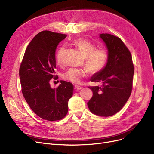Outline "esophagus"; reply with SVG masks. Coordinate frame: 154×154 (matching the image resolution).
I'll return each mask as SVG.
<instances>
[{"label": "esophagus", "mask_w": 154, "mask_h": 154, "mask_svg": "<svg viewBox=\"0 0 154 154\" xmlns=\"http://www.w3.org/2000/svg\"><path fill=\"white\" fill-rule=\"evenodd\" d=\"M75 89H76V90H81L82 88V87H80V86H79V85H75Z\"/></svg>", "instance_id": "obj_1"}]
</instances>
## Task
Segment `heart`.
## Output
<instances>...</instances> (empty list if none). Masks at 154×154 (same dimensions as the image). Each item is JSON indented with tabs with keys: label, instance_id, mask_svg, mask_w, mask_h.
<instances>
[{
	"label": "heart",
	"instance_id": "heart-1",
	"mask_svg": "<svg viewBox=\"0 0 154 154\" xmlns=\"http://www.w3.org/2000/svg\"><path fill=\"white\" fill-rule=\"evenodd\" d=\"M74 45L80 51L83 58H85V65L88 72L91 74L100 72L103 70L108 62V53L103 48L96 49L95 45L86 39H78L74 42ZM64 48L61 47L58 50L56 60L58 64H61ZM86 75V71L81 69L71 68L62 74L64 80L73 83H78L82 78Z\"/></svg>",
	"mask_w": 154,
	"mask_h": 154
}]
</instances>
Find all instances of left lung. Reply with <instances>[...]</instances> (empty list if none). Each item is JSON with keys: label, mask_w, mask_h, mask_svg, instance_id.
I'll use <instances>...</instances> for the list:
<instances>
[{"label": "left lung", "mask_w": 154, "mask_h": 154, "mask_svg": "<svg viewBox=\"0 0 154 154\" xmlns=\"http://www.w3.org/2000/svg\"><path fill=\"white\" fill-rule=\"evenodd\" d=\"M108 53V62L100 72L93 74L91 82H101L102 87H89L93 92L87 103L92 114L108 117L122 109L131 94L134 67L131 53L117 36L100 34Z\"/></svg>", "instance_id": "left-lung-1"}]
</instances>
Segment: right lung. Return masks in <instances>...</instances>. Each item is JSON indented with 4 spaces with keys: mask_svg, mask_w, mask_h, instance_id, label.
<instances>
[{
    "mask_svg": "<svg viewBox=\"0 0 154 154\" xmlns=\"http://www.w3.org/2000/svg\"><path fill=\"white\" fill-rule=\"evenodd\" d=\"M66 36L49 31L39 32L27 46L19 69L22 92L27 104L37 116L48 121L66 116L73 94L71 83L60 80L57 88L49 83L55 76L56 49Z\"/></svg>",
    "mask_w": 154,
    "mask_h": 154,
    "instance_id": "add662e5",
    "label": "right lung"
}]
</instances>
